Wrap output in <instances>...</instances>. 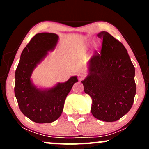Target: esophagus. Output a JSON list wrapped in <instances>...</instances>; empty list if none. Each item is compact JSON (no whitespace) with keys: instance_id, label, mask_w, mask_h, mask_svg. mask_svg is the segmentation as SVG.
Returning <instances> with one entry per match:
<instances>
[{"instance_id":"esophagus-1","label":"esophagus","mask_w":149,"mask_h":149,"mask_svg":"<svg viewBox=\"0 0 149 149\" xmlns=\"http://www.w3.org/2000/svg\"><path fill=\"white\" fill-rule=\"evenodd\" d=\"M85 77V73H79V74H78V80H82L84 79Z\"/></svg>"}]
</instances>
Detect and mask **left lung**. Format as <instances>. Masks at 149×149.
I'll return each instance as SVG.
<instances>
[{"mask_svg": "<svg viewBox=\"0 0 149 149\" xmlns=\"http://www.w3.org/2000/svg\"><path fill=\"white\" fill-rule=\"evenodd\" d=\"M103 39L102 49L89 61V74L81 83L92 98L93 116L105 122H114L132 107L136 84L135 69L127 49L107 31L98 33Z\"/></svg>", "mask_w": 149, "mask_h": 149, "instance_id": "obj_1", "label": "left lung"}]
</instances>
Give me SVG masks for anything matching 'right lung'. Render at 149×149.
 I'll return each mask as SVG.
<instances>
[{"instance_id":"right-lung-1","label":"right lung","mask_w":149,"mask_h":149,"mask_svg":"<svg viewBox=\"0 0 149 149\" xmlns=\"http://www.w3.org/2000/svg\"><path fill=\"white\" fill-rule=\"evenodd\" d=\"M58 38L52 33L34 36L22 51L15 71V95L19 107L24 115L37 123H48L59 118L68 94L78 82L77 76H72L50 89H39L32 83V72L48 51L54 49Z\"/></svg>"}]
</instances>
